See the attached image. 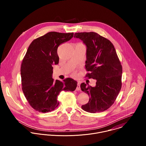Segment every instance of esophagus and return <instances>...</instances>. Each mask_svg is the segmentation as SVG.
Here are the masks:
<instances>
[{"instance_id":"esophagus-1","label":"esophagus","mask_w":146,"mask_h":146,"mask_svg":"<svg viewBox=\"0 0 146 146\" xmlns=\"http://www.w3.org/2000/svg\"><path fill=\"white\" fill-rule=\"evenodd\" d=\"M76 90L78 91L80 90V83L79 82L78 83V85H77V87H76Z\"/></svg>"}]
</instances>
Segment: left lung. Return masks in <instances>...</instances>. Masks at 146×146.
I'll use <instances>...</instances> for the list:
<instances>
[{
  "mask_svg": "<svg viewBox=\"0 0 146 146\" xmlns=\"http://www.w3.org/2000/svg\"><path fill=\"white\" fill-rule=\"evenodd\" d=\"M74 37L86 46L85 77L97 80L95 87L81 84L82 91L90 96L82 109L88 112H101L115 101L121 88L123 68L113 44L94 32L75 33Z\"/></svg>",
  "mask_w": 146,
  "mask_h": 146,
  "instance_id": "obj_1",
  "label": "left lung"
}]
</instances>
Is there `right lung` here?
<instances>
[{
  "label": "right lung",
  "mask_w": 146,
  "mask_h": 146,
  "mask_svg": "<svg viewBox=\"0 0 146 146\" xmlns=\"http://www.w3.org/2000/svg\"><path fill=\"white\" fill-rule=\"evenodd\" d=\"M73 33L49 32L34 39L29 45L21 66L23 93L30 105L42 113L59 105L57 97L62 90L74 91L77 82L68 78L61 82L52 78L53 64L59 62L58 46L70 40Z\"/></svg>",
  "instance_id": "add662e5"
}]
</instances>
